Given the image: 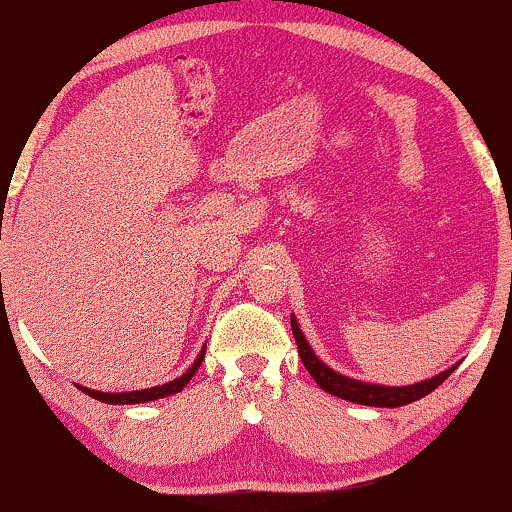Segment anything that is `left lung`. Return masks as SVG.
Listing matches in <instances>:
<instances>
[{"label":"left lung","mask_w":512,"mask_h":512,"mask_svg":"<svg viewBox=\"0 0 512 512\" xmlns=\"http://www.w3.org/2000/svg\"><path fill=\"white\" fill-rule=\"evenodd\" d=\"M291 330H293V337H296L298 354H301L303 366L308 368L310 375H313L315 383L334 397L346 399V402H354V404H366V407L395 409V407H404V404L416 402V399L431 395V392L436 390L440 383H445V380L450 378L452 370L457 368V366H452L448 370H443V373L433 375V378L421 380V383H414V385H402V387L363 383V380H356V378H349V375L337 373V370L327 366L325 361H320V358L315 356L313 346H310L308 339H305V334L301 332L298 320L293 315H291Z\"/></svg>","instance_id":"8db88e82"}]
</instances>
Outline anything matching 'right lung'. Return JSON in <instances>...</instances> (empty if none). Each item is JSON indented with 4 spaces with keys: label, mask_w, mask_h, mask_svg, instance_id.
Instances as JSON below:
<instances>
[{
    "label": "right lung",
    "mask_w": 512,
    "mask_h": 512,
    "mask_svg": "<svg viewBox=\"0 0 512 512\" xmlns=\"http://www.w3.org/2000/svg\"><path fill=\"white\" fill-rule=\"evenodd\" d=\"M204 361V349L199 351V356L195 358V363H192L190 368L185 370V373L180 375V378L170 380L166 385H156V387H146V390H132V392H101V390H91V387H81V392H86L88 397L98 399V402H105V404H144V402H154V399H163V397H170L175 395V392H180L182 387L192 380V375L197 373V368L202 366Z\"/></svg>",
    "instance_id": "1"
}]
</instances>
